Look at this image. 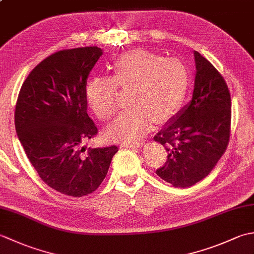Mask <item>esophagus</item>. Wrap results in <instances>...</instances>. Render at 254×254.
Returning <instances> with one entry per match:
<instances>
[{"mask_svg": "<svg viewBox=\"0 0 254 254\" xmlns=\"http://www.w3.org/2000/svg\"><path fill=\"white\" fill-rule=\"evenodd\" d=\"M143 145H144V142H134L130 144H124V146L128 148H137V147L143 146Z\"/></svg>", "mask_w": 254, "mask_h": 254, "instance_id": "esophagus-1", "label": "esophagus"}]
</instances>
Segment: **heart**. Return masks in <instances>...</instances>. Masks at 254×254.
Segmentation results:
<instances>
[{"instance_id": "obj_1", "label": "heart", "mask_w": 254, "mask_h": 254, "mask_svg": "<svg viewBox=\"0 0 254 254\" xmlns=\"http://www.w3.org/2000/svg\"><path fill=\"white\" fill-rule=\"evenodd\" d=\"M190 85V72L179 59H165L143 49L120 56L113 76H93L85 85V97L95 115L110 120L118 109V88H131L130 109L121 112L108 127L112 141L133 142L153 123L164 124L180 110Z\"/></svg>"}]
</instances>
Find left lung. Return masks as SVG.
I'll return each instance as SVG.
<instances>
[{
    "instance_id": "obj_1",
    "label": "left lung",
    "mask_w": 254,
    "mask_h": 254,
    "mask_svg": "<svg viewBox=\"0 0 254 254\" xmlns=\"http://www.w3.org/2000/svg\"><path fill=\"white\" fill-rule=\"evenodd\" d=\"M196 75L192 100L154 136L168 156L156 170L175 188H189L208 176L230 137L228 86L213 64L194 51Z\"/></svg>"
}]
</instances>
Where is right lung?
Listing matches in <instances>:
<instances>
[{
    "instance_id": "1",
    "label": "right lung",
    "mask_w": 254,
    "mask_h": 254,
    "mask_svg": "<svg viewBox=\"0 0 254 254\" xmlns=\"http://www.w3.org/2000/svg\"><path fill=\"white\" fill-rule=\"evenodd\" d=\"M102 56L98 47L61 50L32 69L15 107L21 146L46 185L64 195L96 191L118 147L86 148L98 128L87 115L85 85Z\"/></svg>"
}]
</instances>
